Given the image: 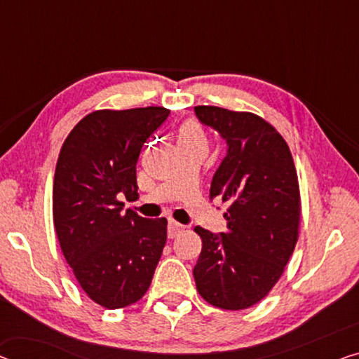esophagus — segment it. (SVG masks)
<instances>
[{
  "label": "esophagus",
  "mask_w": 359,
  "mask_h": 359,
  "mask_svg": "<svg viewBox=\"0 0 359 359\" xmlns=\"http://www.w3.org/2000/svg\"><path fill=\"white\" fill-rule=\"evenodd\" d=\"M184 231V226H180L175 221H169V226H168V237L169 238H174L177 237V235Z\"/></svg>",
  "instance_id": "esophagus-1"
}]
</instances>
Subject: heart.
Returning <instances> with one entry per match:
<instances>
[{
	"mask_svg": "<svg viewBox=\"0 0 359 359\" xmlns=\"http://www.w3.org/2000/svg\"><path fill=\"white\" fill-rule=\"evenodd\" d=\"M179 142H180V147H184V145L206 147L205 135H203L200 126H198L196 122H191V121L187 122V124L180 128Z\"/></svg>",
	"mask_w": 359,
	"mask_h": 359,
	"instance_id": "obj_1",
	"label": "heart"
}]
</instances>
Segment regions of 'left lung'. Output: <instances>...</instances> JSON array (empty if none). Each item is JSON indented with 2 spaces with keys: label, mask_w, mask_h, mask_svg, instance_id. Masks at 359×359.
Segmentation results:
<instances>
[{
  "label": "left lung",
  "mask_w": 359,
  "mask_h": 359,
  "mask_svg": "<svg viewBox=\"0 0 359 359\" xmlns=\"http://www.w3.org/2000/svg\"><path fill=\"white\" fill-rule=\"evenodd\" d=\"M195 116L227 145L210 200L231 206L226 232L195 227L203 247L194 277L208 303L237 311L269 293L295 248L302 212L297 170L285 140L259 116L217 106H195Z\"/></svg>",
  "instance_id": "1"
}]
</instances>
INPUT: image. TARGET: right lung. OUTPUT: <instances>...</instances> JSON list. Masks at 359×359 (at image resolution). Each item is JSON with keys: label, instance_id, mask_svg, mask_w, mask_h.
<instances>
[{"label": "right lung", "instance_id": "obj_1", "mask_svg": "<svg viewBox=\"0 0 359 359\" xmlns=\"http://www.w3.org/2000/svg\"><path fill=\"white\" fill-rule=\"evenodd\" d=\"M169 109L95 111L72 128L57 158L53 221L83 292L108 309L145 295L168 237V221L124 210L135 200L137 161Z\"/></svg>", "mask_w": 359, "mask_h": 359}]
</instances>
